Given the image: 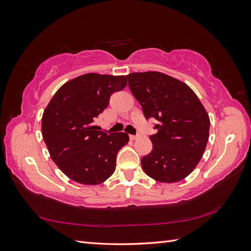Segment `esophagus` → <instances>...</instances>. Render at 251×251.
<instances>
[{
  "label": "esophagus",
  "mask_w": 251,
  "mask_h": 251,
  "mask_svg": "<svg viewBox=\"0 0 251 251\" xmlns=\"http://www.w3.org/2000/svg\"><path fill=\"white\" fill-rule=\"evenodd\" d=\"M139 137V135H130V139L131 140H136Z\"/></svg>",
  "instance_id": "34e87169"
}]
</instances>
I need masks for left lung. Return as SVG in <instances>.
Returning a JSON list of instances; mask_svg holds the SVG:
<instances>
[{
  "instance_id": "obj_1",
  "label": "left lung",
  "mask_w": 251,
  "mask_h": 251,
  "mask_svg": "<svg viewBox=\"0 0 251 251\" xmlns=\"http://www.w3.org/2000/svg\"><path fill=\"white\" fill-rule=\"evenodd\" d=\"M144 117L155 118L157 133L150 136L153 150L141 158L149 177L175 183L199 163L209 137V117L186 83L161 72H135L126 76Z\"/></svg>"
}]
</instances>
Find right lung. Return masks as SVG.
<instances>
[{
    "mask_svg": "<svg viewBox=\"0 0 251 251\" xmlns=\"http://www.w3.org/2000/svg\"><path fill=\"white\" fill-rule=\"evenodd\" d=\"M126 86L124 75L88 73L60 87L43 113L42 135L50 157L68 178L97 185L112 176L126 133L97 131L95 118L114 92Z\"/></svg>",
    "mask_w": 251,
    "mask_h": 251,
    "instance_id": "add662e5",
    "label": "right lung"
}]
</instances>
